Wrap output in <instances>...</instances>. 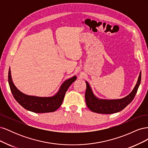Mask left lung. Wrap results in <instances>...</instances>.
Returning a JSON list of instances; mask_svg holds the SVG:
<instances>
[{
    "label": "left lung",
    "mask_w": 148,
    "mask_h": 148,
    "mask_svg": "<svg viewBox=\"0 0 148 148\" xmlns=\"http://www.w3.org/2000/svg\"><path fill=\"white\" fill-rule=\"evenodd\" d=\"M141 73H140L138 79L135 87L131 93L121 99L103 100L99 99L93 95L91 89L88 82L86 83V90L85 92V100L88 108L96 113L111 114L118 112L125 108L135 97L138 89L141 83Z\"/></svg>",
    "instance_id": "left-lung-1"
}]
</instances>
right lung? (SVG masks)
<instances>
[{"label": "right lung", "instance_id": "obj_1", "mask_svg": "<svg viewBox=\"0 0 148 148\" xmlns=\"http://www.w3.org/2000/svg\"><path fill=\"white\" fill-rule=\"evenodd\" d=\"M76 79L77 77L75 76L66 80L55 96L49 97H42L28 96L20 92L12 82L10 70L8 71V75L10 90L15 100L25 109L35 113L52 112L59 109L63 102L66 91Z\"/></svg>", "mask_w": 148, "mask_h": 148}]
</instances>
